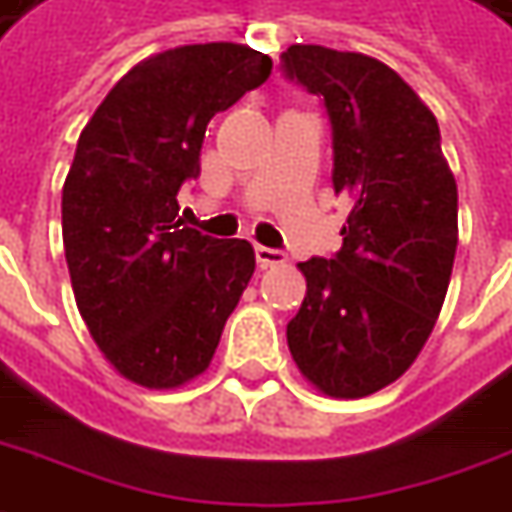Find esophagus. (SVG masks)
Returning <instances> with one entry per match:
<instances>
[{"label": "esophagus", "mask_w": 512, "mask_h": 512, "mask_svg": "<svg viewBox=\"0 0 512 512\" xmlns=\"http://www.w3.org/2000/svg\"><path fill=\"white\" fill-rule=\"evenodd\" d=\"M255 257L260 268H277L288 263L285 252H280V249H268V246H255Z\"/></svg>", "instance_id": "34e87169"}]
</instances>
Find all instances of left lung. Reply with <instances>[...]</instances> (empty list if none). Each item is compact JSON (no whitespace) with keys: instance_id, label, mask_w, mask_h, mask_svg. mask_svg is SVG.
Listing matches in <instances>:
<instances>
[{"instance_id":"obj_1","label":"left lung","mask_w":512,"mask_h":512,"mask_svg":"<svg viewBox=\"0 0 512 512\" xmlns=\"http://www.w3.org/2000/svg\"><path fill=\"white\" fill-rule=\"evenodd\" d=\"M282 69L324 99L332 185L355 202L341 252L299 263L307 293L288 349L316 391L360 399L399 380L435 327L457 252V182L432 110L382 60L293 44Z\"/></svg>"}]
</instances>
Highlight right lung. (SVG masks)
<instances>
[{
    "mask_svg": "<svg viewBox=\"0 0 512 512\" xmlns=\"http://www.w3.org/2000/svg\"><path fill=\"white\" fill-rule=\"evenodd\" d=\"M271 57L246 44H191L132 66L82 127L63 182V246L88 332L141 388L199 377L255 274L249 241L177 219L199 177L207 121L263 85Z\"/></svg>",
    "mask_w": 512,
    "mask_h": 512,
    "instance_id": "1",
    "label": "right lung"
}]
</instances>
